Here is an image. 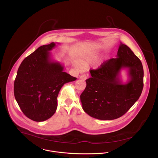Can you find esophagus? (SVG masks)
I'll return each instance as SVG.
<instances>
[{
    "instance_id": "esophagus-1",
    "label": "esophagus",
    "mask_w": 158,
    "mask_h": 158,
    "mask_svg": "<svg viewBox=\"0 0 158 158\" xmlns=\"http://www.w3.org/2000/svg\"><path fill=\"white\" fill-rule=\"evenodd\" d=\"M79 78L81 79H82V80H83V81H85V80H86L87 79V76L85 75V74H84V75H81V76H79Z\"/></svg>"
}]
</instances>
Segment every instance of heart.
<instances>
[{
	"instance_id": "heart-1",
	"label": "heart",
	"mask_w": 158,
	"mask_h": 158,
	"mask_svg": "<svg viewBox=\"0 0 158 158\" xmlns=\"http://www.w3.org/2000/svg\"><path fill=\"white\" fill-rule=\"evenodd\" d=\"M82 64L83 65H85L87 64V62L84 60V61H82ZM74 66L76 67V68L78 70H81L82 69V66L81 64L78 60H76L74 62Z\"/></svg>"
}]
</instances>
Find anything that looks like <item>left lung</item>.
I'll return each instance as SVG.
<instances>
[{
    "label": "left lung",
    "mask_w": 158,
    "mask_h": 158,
    "mask_svg": "<svg viewBox=\"0 0 158 158\" xmlns=\"http://www.w3.org/2000/svg\"><path fill=\"white\" fill-rule=\"evenodd\" d=\"M116 58L104 62L98 69L90 70L91 77L80 99L85 112L100 120L120 118L139 98L143 89V67L140 59L126 45L120 43ZM128 70L129 81L120 79L122 69Z\"/></svg>",
    "instance_id": "8db88e82"
}]
</instances>
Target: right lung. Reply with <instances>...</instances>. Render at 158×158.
Instances as JSON below:
<instances>
[{"label":"right lung","instance_id":"add662e5","mask_svg":"<svg viewBox=\"0 0 158 158\" xmlns=\"http://www.w3.org/2000/svg\"><path fill=\"white\" fill-rule=\"evenodd\" d=\"M56 46L54 42L44 45L26 57L14 81V93L18 105L28 118L36 122L54 115L61 87L77 79L64 72L62 64L52 59L49 51Z\"/></svg>","mask_w":158,"mask_h":158}]
</instances>
